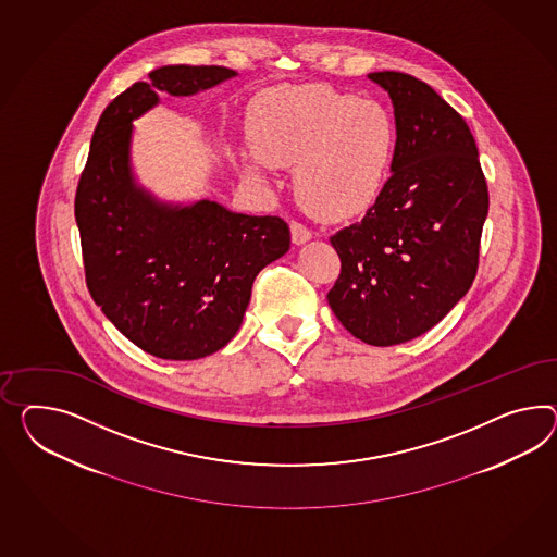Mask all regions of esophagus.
<instances>
[{"label": "esophagus", "mask_w": 557, "mask_h": 557, "mask_svg": "<svg viewBox=\"0 0 557 557\" xmlns=\"http://www.w3.org/2000/svg\"><path fill=\"white\" fill-rule=\"evenodd\" d=\"M290 238H293V243L300 246V244L309 243L313 238V234H311V230L305 228L299 222H290Z\"/></svg>", "instance_id": "esophagus-1"}]
</instances>
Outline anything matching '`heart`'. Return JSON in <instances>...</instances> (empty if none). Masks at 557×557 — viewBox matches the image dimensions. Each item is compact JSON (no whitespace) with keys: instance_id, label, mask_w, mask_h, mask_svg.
<instances>
[{"instance_id":"obj_1","label":"heart","mask_w":557,"mask_h":557,"mask_svg":"<svg viewBox=\"0 0 557 557\" xmlns=\"http://www.w3.org/2000/svg\"><path fill=\"white\" fill-rule=\"evenodd\" d=\"M255 158L244 175L267 182V168L295 170V196L323 220H347L380 198L394 158L396 127L375 100L323 85L272 90L250 114Z\"/></svg>"}]
</instances>
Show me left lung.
<instances>
[{"label":"left lung","instance_id":"1","mask_svg":"<svg viewBox=\"0 0 557 557\" xmlns=\"http://www.w3.org/2000/svg\"><path fill=\"white\" fill-rule=\"evenodd\" d=\"M368 78L394 107L392 175L363 220L331 238L342 274L327 300L354 337L387 347L420 337L469 293L488 191L471 128L432 86L404 72Z\"/></svg>","mask_w":557,"mask_h":557}]
</instances>
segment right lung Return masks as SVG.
Here are the masks:
<instances>
[{
    "label": "right lung",
    "instance_id": "add662e5",
    "mask_svg": "<svg viewBox=\"0 0 557 557\" xmlns=\"http://www.w3.org/2000/svg\"><path fill=\"white\" fill-rule=\"evenodd\" d=\"M236 76L222 66H161L100 114L74 215L86 285L104 317L151 356H212L243 325L252 283L290 246L276 215L236 214L218 201L159 200L133 173V121L159 92L194 97Z\"/></svg>",
    "mask_w": 557,
    "mask_h": 557
}]
</instances>
